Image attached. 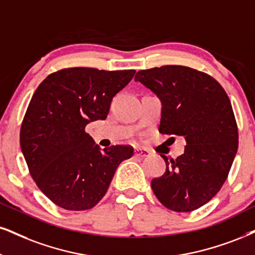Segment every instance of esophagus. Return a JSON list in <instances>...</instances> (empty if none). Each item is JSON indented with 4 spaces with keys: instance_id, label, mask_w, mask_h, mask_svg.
I'll return each mask as SVG.
<instances>
[{
    "instance_id": "obj_1",
    "label": "esophagus",
    "mask_w": 255,
    "mask_h": 255,
    "mask_svg": "<svg viewBox=\"0 0 255 255\" xmlns=\"http://www.w3.org/2000/svg\"><path fill=\"white\" fill-rule=\"evenodd\" d=\"M134 155L139 156V157H149L150 151L146 149H140V147H137V149L134 150Z\"/></svg>"
}]
</instances>
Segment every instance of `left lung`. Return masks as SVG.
Wrapping results in <instances>:
<instances>
[{
  "mask_svg": "<svg viewBox=\"0 0 255 255\" xmlns=\"http://www.w3.org/2000/svg\"><path fill=\"white\" fill-rule=\"evenodd\" d=\"M162 102L158 131L184 137L183 155H162L166 170L151 181L163 206L189 213L210 201L227 180L239 145L238 124L224 87L204 72L168 65L137 72Z\"/></svg>",
  "mask_w": 255,
  "mask_h": 255,
  "instance_id": "left-lung-1",
  "label": "left lung"
}]
</instances>
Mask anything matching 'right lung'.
<instances>
[{"label":"right lung","instance_id":"add662e5","mask_svg":"<svg viewBox=\"0 0 255 255\" xmlns=\"http://www.w3.org/2000/svg\"><path fill=\"white\" fill-rule=\"evenodd\" d=\"M136 71L62 68L41 83L24 115L20 145L37 188L66 210L91 209L103 199L130 145L99 150L85 131L108 117L112 98Z\"/></svg>","mask_w":255,"mask_h":255}]
</instances>
